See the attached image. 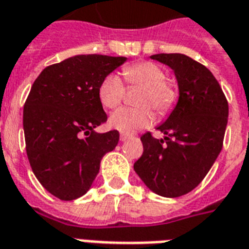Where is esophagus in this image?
Here are the masks:
<instances>
[{"instance_id": "obj_1", "label": "esophagus", "mask_w": 249, "mask_h": 249, "mask_svg": "<svg viewBox=\"0 0 249 249\" xmlns=\"http://www.w3.org/2000/svg\"><path fill=\"white\" fill-rule=\"evenodd\" d=\"M128 138H130V134H125V133L120 134V141H126Z\"/></svg>"}]
</instances>
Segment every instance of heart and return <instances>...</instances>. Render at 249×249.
Listing matches in <instances>:
<instances>
[{
  "mask_svg": "<svg viewBox=\"0 0 249 249\" xmlns=\"http://www.w3.org/2000/svg\"><path fill=\"white\" fill-rule=\"evenodd\" d=\"M123 77L129 86H141L138 104L141 107H124L112 113L109 125L121 133H134L147 128L155 120L150 105L159 115H166L174 108L178 92L167 82L166 71L154 62L145 61L125 66ZM100 103L108 109L120 106L125 96V86L120 75L111 73L106 75L98 89Z\"/></svg>",
  "mask_w": 249,
  "mask_h": 249,
  "instance_id": "heart-1",
  "label": "heart"
}]
</instances>
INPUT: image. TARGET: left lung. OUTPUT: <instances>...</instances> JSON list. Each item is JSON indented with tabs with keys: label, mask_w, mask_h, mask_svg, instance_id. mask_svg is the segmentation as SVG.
I'll return each mask as SVG.
<instances>
[{
	"label": "left lung",
	"mask_w": 249,
	"mask_h": 249,
	"mask_svg": "<svg viewBox=\"0 0 249 249\" xmlns=\"http://www.w3.org/2000/svg\"><path fill=\"white\" fill-rule=\"evenodd\" d=\"M150 58L175 71L179 100L158 129L141 137L143 153L134 171L150 191L163 197H180L204 180L223 146L229 103L212 71L181 53H159Z\"/></svg>",
	"instance_id": "1"
}]
</instances>
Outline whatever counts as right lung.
Returning a JSON list of instances; mask_svg holds the SVG:
<instances>
[{
    "instance_id": "1",
    "label": "right lung",
    "mask_w": 249,
    "mask_h": 249,
    "mask_svg": "<svg viewBox=\"0 0 249 249\" xmlns=\"http://www.w3.org/2000/svg\"><path fill=\"white\" fill-rule=\"evenodd\" d=\"M126 57L78 54L47 66L35 79L23 107L28 162L36 179L57 198L83 196L115 149L117 130L96 133L107 121L98 96L106 75Z\"/></svg>"
}]
</instances>
